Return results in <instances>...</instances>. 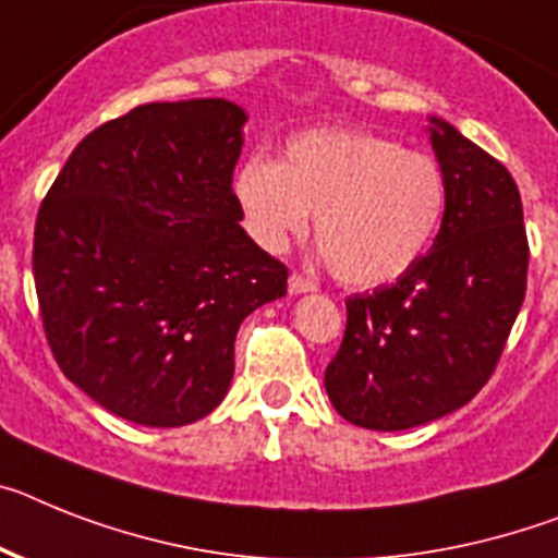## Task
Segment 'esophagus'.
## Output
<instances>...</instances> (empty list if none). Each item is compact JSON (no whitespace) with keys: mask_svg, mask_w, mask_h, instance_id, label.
<instances>
[{"mask_svg":"<svg viewBox=\"0 0 558 558\" xmlns=\"http://www.w3.org/2000/svg\"><path fill=\"white\" fill-rule=\"evenodd\" d=\"M306 292H317L315 280L303 278V275H292V278H289V294H306Z\"/></svg>","mask_w":558,"mask_h":558,"instance_id":"1","label":"esophagus"}]
</instances>
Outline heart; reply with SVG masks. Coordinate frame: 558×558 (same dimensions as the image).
<instances>
[{"mask_svg":"<svg viewBox=\"0 0 558 558\" xmlns=\"http://www.w3.org/2000/svg\"><path fill=\"white\" fill-rule=\"evenodd\" d=\"M243 223L283 252L315 213L320 255L345 287H380L423 257L446 213V178L425 153L366 130L294 135L280 161L250 158L235 175Z\"/></svg>","mask_w":558,"mask_h":558,"instance_id":"1","label":"heart"}]
</instances>
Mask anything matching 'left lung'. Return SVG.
<instances>
[{
    "label": "left lung",
    "mask_w": 558,
    "mask_h": 558,
    "mask_svg": "<svg viewBox=\"0 0 558 558\" xmlns=\"http://www.w3.org/2000/svg\"><path fill=\"white\" fill-rule=\"evenodd\" d=\"M428 135L446 178V213L405 275L345 301V335L326 368L337 414L372 430H405L480 395L527 287V235L517 181L448 121Z\"/></svg>",
    "instance_id": "1"
}]
</instances>
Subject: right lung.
Listing matches in <instances>:
<instances>
[{
    "mask_svg": "<svg viewBox=\"0 0 558 558\" xmlns=\"http://www.w3.org/2000/svg\"><path fill=\"white\" fill-rule=\"evenodd\" d=\"M243 124L227 98L135 107L73 149L41 204L45 335L64 377L121 420L178 428L218 409L241 323L287 294V266L241 227Z\"/></svg>",
    "mask_w": 558,
    "mask_h": 558,
    "instance_id": "1",
    "label": "right lung"
}]
</instances>
